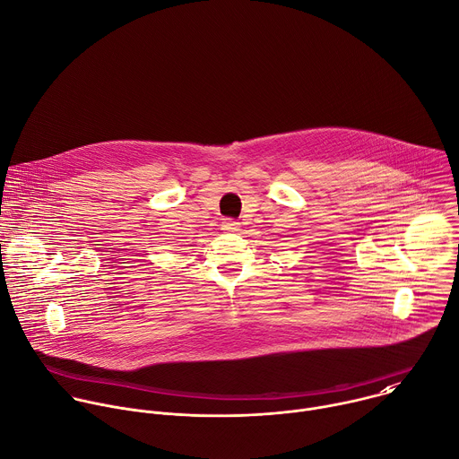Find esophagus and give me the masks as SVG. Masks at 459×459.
<instances>
[{"instance_id": "34e87169", "label": "esophagus", "mask_w": 459, "mask_h": 459, "mask_svg": "<svg viewBox=\"0 0 459 459\" xmlns=\"http://www.w3.org/2000/svg\"><path fill=\"white\" fill-rule=\"evenodd\" d=\"M221 229L227 230V232H236L239 229V223L236 220H232V218H227V220H223Z\"/></svg>"}]
</instances>
